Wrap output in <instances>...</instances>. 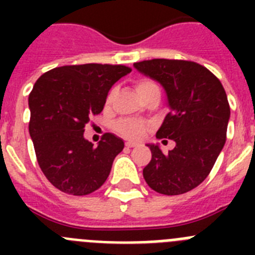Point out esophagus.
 <instances>
[{
    "label": "esophagus",
    "mask_w": 255,
    "mask_h": 255,
    "mask_svg": "<svg viewBox=\"0 0 255 255\" xmlns=\"http://www.w3.org/2000/svg\"><path fill=\"white\" fill-rule=\"evenodd\" d=\"M125 145H126V148H134V147H136L138 144H136V143H131V141H128V143H126Z\"/></svg>",
    "instance_id": "obj_1"
}]
</instances>
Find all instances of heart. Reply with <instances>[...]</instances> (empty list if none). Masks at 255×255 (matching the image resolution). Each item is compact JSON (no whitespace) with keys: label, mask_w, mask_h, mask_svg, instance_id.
Returning a JSON list of instances; mask_svg holds the SVG:
<instances>
[{"label":"heart","mask_w":255,"mask_h":255,"mask_svg":"<svg viewBox=\"0 0 255 255\" xmlns=\"http://www.w3.org/2000/svg\"><path fill=\"white\" fill-rule=\"evenodd\" d=\"M135 89H136V93L140 98H143L144 96L152 93V92H159L158 85L155 84L154 82L149 80V79H140L135 84ZM115 89H112L110 93H108L107 98H106V105L110 106L114 101L115 97ZM116 130L117 132H120L123 136L128 139H139L141 138L145 132L147 126L145 124L141 123L139 120H134V119H124V120L117 121L116 123Z\"/></svg>","instance_id":"obj_1"}]
</instances>
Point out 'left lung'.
<instances>
[{"label": "left lung", "instance_id": "1", "mask_svg": "<svg viewBox=\"0 0 255 255\" xmlns=\"http://www.w3.org/2000/svg\"><path fill=\"white\" fill-rule=\"evenodd\" d=\"M134 67L163 87L170 112L155 136L176 143L167 154L158 144H147L152 159L144 167V179L159 194L188 193L206 180L225 145L226 92L207 67L191 61L154 58Z\"/></svg>", "mask_w": 255, "mask_h": 255}]
</instances>
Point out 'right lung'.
Wrapping results in <instances>:
<instances>
[{
  "label": "right lung",
  "mask_w": 255,
  "mask_h": 255,
  "mask_svg": "<svg viewBox=\"0 0 255 255\" xmlns=\"http://www.w3.org/2000/svg\"><path fill=\"white\" fill-rule=\"evenodd\" d=\"M130 71L124 65H71L35 82L29 94V134L40 170L58 190L87 195L107 180L124 140L106 132L94 145L84 138V128L102 112L112 85Z\"/></svg>",
  "instance_id": "right-lung-1"
}]
</instances>
